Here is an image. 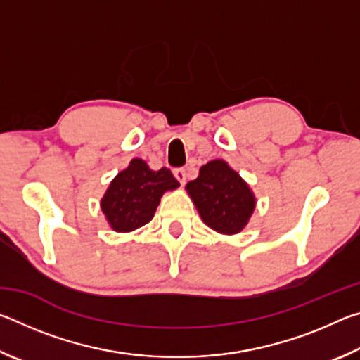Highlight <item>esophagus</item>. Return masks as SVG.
<instances>
[{
	"label": "esophagus",
	"instance_id": "obj_1",
	"mask_svg": "<svg viewBox=\"0 0 360 360\" xmlns=\"http://www.w3.org/2000/svg\"><path fill=\"white\" fill-rule=\"evenodd\" d=\"M173 174H174V178L179 181V184H181V186H184V184H186V181H187V173H186V169H184V168H176L174 172H173Z\"/></svg>",
	"mask_w": 360,
	"mask_h": 360
}]
</instances>
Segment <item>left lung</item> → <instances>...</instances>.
Returning a JSON list of instances; mask_svg holds the SVG:
<instances>
[{
    "label": "left lung",
    "instance_id": "8db88e82",
    "mask_svg": "<svg viewBox=\"0 0 360 360\" xmlns=\"http://www.w3.org/2000/svg\"><path fill=\"white\" fill-rule=\"evenodd\" d=\"M186 191L202 221L222 235L245 230L257 203L248 182L221 158L200 168L198 178L187 182Z\"/></svg>",
    "mask_w": 360,
    "mask_h": 360
}]
</instances>
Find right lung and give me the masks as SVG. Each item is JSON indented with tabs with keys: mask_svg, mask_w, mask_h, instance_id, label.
I'll list each match as a JSON object with an SVG mask.
<instances>
[{
	"mask_svg": "<svg viewBox=\"0 0 360 360\" xmlns=\"http://www.w3.org/2000/svg\"><path fill=\"white\" fill-rule=\"evenodd\" d=\"M178 187L168 168L154 172L143 158H131L129 167L109 182L100 206L109 227L129 233L150 222L163 193Z\"/></svg>",
	"mask_w": 360,
	"mask_h": 360,
	"instance_id": "add662e5",
	"label": "right lung"
}]
</instances>
